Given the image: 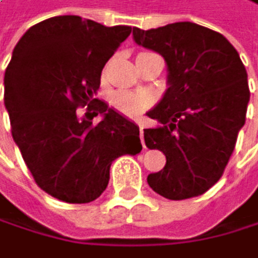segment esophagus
<instances>
[{
  "label": "esophagus",
  "instance_id": "1",
  "mask_svg": "<svg viewBox=\"0 0 258 258\" xmlns=\"http://www.w3.org/2000/svg\"><path fill=\"white\" fill-rule=\"evenodd\" d=\"M140 138H141V144H143V147H146V144H144V130H143V128H140Z\"/></svg>",
  "mask_w": 258,
  "mask_h": 258
}]
</instances>
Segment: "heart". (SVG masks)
<instances>
[{"mask_svg": "<svg viewBox=\"0 0 258 258\" xmlns=\"http://www.w3.org/2000/svg\"><path fill=\"white\" fill-rule=\"evenodd\" d=\"M155 53L151 52H141L138 55L136 63L144 61L147 58H151ZM152 96L147 95V93H135V92H115L111 96V104L112 107L120 112L125 117H130V118H136L143 115L147 109H151L152 106Z\"/></svg>", "mask_w": 258, "mask_h": 258, "instance_id": "b5f03b06", "label": "heart"}]
</instances>
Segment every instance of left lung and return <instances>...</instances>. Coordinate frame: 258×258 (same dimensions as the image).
Here are the masks:
<instances>
[{"label":"left lung","instance_id":"obj_1","mask_svg":"<svg viewBox=\"0 0 258 258\" xmlns=\"http://www.w3.org/2000/svg\"><path fill=\"white\" fill-rule=\"evenodd\" d=\"M133 38L168 64L169 87L147 114L160 125L144 130L146 146L162 151L166 165L147 184L168 200L203 195L222 177L246 122L244 64L227 38L192 22L135 27Z\"/></svg>","mask_w":258,"mask_h":258}]
</instances>
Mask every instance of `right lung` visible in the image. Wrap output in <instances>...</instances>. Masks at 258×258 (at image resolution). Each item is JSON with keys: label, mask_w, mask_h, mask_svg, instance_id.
<instances>
[{"label": "right lung", "mask_w": 258, "mask_h": 258, "mask_svg": "<svg viewBox=\"0 0 258 258\" xmlns=\"http://www.w3.org/2000/svg\"><path fill=\"white\" fill-rule=\"evenodd\" d=\"M130 33L58 15L33 25L12 52L4 74L12 138L34 182L64 203L96 200L115 158L143 149L140 128L95 98L106 61ZM98 113L105 117L93 125Z\"/></svg>", "instance_id": "add662e5"}]
</instances>
